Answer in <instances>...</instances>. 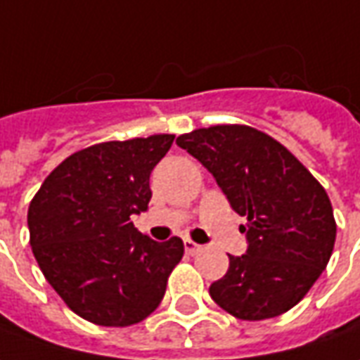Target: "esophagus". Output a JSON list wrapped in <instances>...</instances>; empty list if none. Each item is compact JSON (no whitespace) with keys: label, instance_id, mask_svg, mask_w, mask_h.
<instances>
[{"label":"esophagus","instance_id":"34e87169","mask_svg":"<svg viewBox=\"0 0 360 360\" xmlns=\"http://www.w3.org/2000/svg\"><path fill=\"white\" fill-rule=\"evenodd\" d=\"M185 251H187L188 255H197L198 251H202V245H198V243H195L193 240H185Z\"/></svg>","mask_w":360,"mask_h":360}]
</instances>
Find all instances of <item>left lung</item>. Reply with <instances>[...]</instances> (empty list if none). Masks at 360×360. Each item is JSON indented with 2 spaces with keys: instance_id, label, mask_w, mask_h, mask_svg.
<instances>
[{
  "instance_id": "1",
  "label": "left lung",
  "mask_w": 360,
  "mask_h": 360,
  "mask_svg": "<svg viewBox=\"0 0 360 360\" xmlns=\"http://www.w3.org/2000/svg\"><path fill=\"white\" fill-rule=\"evenodd\" d=\"M177 146L214 175L248 222V253L230 257L210 296L233 318H276L302 300L333 253L338 224L326 188L285 146L248 124L181 134Z\"/></svg>"
}]
</instances>
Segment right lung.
Listing matches in <instances>:
<instances>
[{
	"label": "right lung",
	"instance_id": "obj_1",
	"mask_svg": "<svg viewBox=\"0 0 360 360\" xmlns=\"http://www.w3.org/2000/svg\"><path fill=\"white\" fill-rule=\"evenodd\" d=\"M175 134L112 140L75 152L29 205L32 255L79 318L128 328L160 306L183 240L154 241L130 222L152 198L150 173Z\"/></svg>",
	"mask_w": 360,
	"mask_h": 360
}]
</instances>
